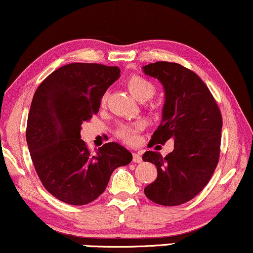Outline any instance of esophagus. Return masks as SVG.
Listing matches in <instances>:
<instances>
[{"label": "esophagus", "instance_id": "34e87169", "mask_svg": "<svg viewBox=\"0 0 253 253\" xmlns=\"http://www.w3.org/2000/svg\"><path fill=\"white\" fill-rule=\"evenodd\" d=\"M142 161V158L140 154L138 153H133V163H136V164H140Z\"/></svg>", "mask_w": 253, "mask_h": 253}]
</instances>
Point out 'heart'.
Returning <instances> with one entry per match:
<instances>
[{"mask_svg":"<svg viewBox=\"0 0 253 253\" xmlns=\"http://www.w3.org/2000/svg\"><path fill=\"white\" fill-rule=\"evenodd\" d=\"M126 86L129 89V92L132 93V95L135 99L140 100V101L148 100L156 93V86H154L153 82L138 74L132 75V77L127 79ZM101 103L102 105L106 103V96L102 97ZM142 128H144V124L141 121H135V123L132 124H125L121 125L117 129V135L123 141L132 145L136 142V140H138V133L140 130H142Z\"/></svg>","mask_w":253,"mask_h":253,"instance_id":"b5f03b06","label":"heart"}]
</instances>
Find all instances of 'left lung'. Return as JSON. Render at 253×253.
Instances as JSON below:
<instances>
[{"instance_id":"8db88e82","label":"left lung","mask_w":253,"mask_h":253,"mask_svg":"<svg viewBox=\"0 0 253 253\" xmlns=\"http://www.w3.org/2000/svg\"><path fill=\"white\" fill-rule=\"evenodd\" d=\"M163 84V119L148 146L174 140V150L163 157L147 151L142 160L157 166V179L145 187L148 199L164 206L190 202L213 174L220 153V109L196 73L179 63L158 61L142 67Z\"/></svg>"}]
</instances>
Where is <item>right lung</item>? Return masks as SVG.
Here are the masks:
<instances>
[{
    "instance_id": "add662e5",
    "label": "right lung",
    "mask_w": 253,
    "mask_h": 253,
    "mask_svg": "<svg viewBox=\"0 0 253 253\" xmlns=\"http://www.w3.org/2000/svg\"><path fill=\"white\" fill-rule=\"evenodd\" d=\"M118 67L69 63L42 81L33 97L26 139L35 171L45 190L61 202L86 205L101 196L117 167L132 153L107 142L92 153L81 139V125L99 112Z\"/></svg>"
}]
</instances>
